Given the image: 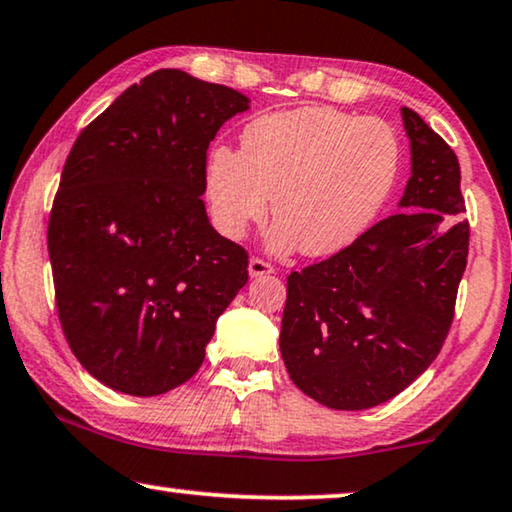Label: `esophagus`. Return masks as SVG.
I'll return each mask as SVG.
<instances>
[{
	"instance_id": "esophagus-1",
	"label": "esophagus",
	"mask_w": 512,
	"mask_h": 512,
	"mask_svg": "<svg viewBox=\"0 0 512 512\" xmlns=\"http://www.w3.org/2000/svg\"><path fill=\"white\" fill-rule=\"evenodd\" d=\"M248 273L250 278H259V276H269V273H273V266L269 262H264V259L259 257H253L248 262Z\"/></svg>"
}]
</instances>
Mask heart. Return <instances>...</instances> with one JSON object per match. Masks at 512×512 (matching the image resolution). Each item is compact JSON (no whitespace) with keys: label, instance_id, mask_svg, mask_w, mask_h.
Returning a JSON list of instances; mask_svg holds the SVG:
<instances>
[{"label":"heart","instance_id":"b5f03b06","mask_svg":"<svg viewBox=\"0 0 512 512\" xmlns=\"http://www.w3.org/2000/svg\"><path fill=\"white\" fill-rule=\"evenodd\" d=\"M401 171V139L376 115L299 106L250 120L241 150L208 153L204 187L215 227L241 239L269 213L276 253L329 257L355 243L383 211Z\"/></svg>","mask_w":512,"mask_h":512}]
</instances>
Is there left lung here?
Here are the masks:
<instances>
[{
  "mask_svg": "<svg viewBox=\"0 0 512 512\" xmlns=\"http://www.w3.org/2000/svg\"><path fill=\"white\" fill-rule=\"evenodd\" d=\"M410 178L399 213L325 262L287 276L280 355L322 406L364 410L397 397L448 336L469 257L455 150L401 109Z\"/></svg>",
  "mask_w": 512,
  "mask_h": 512,
  "instance_id": "8db88e82",
  "label": "left lung"
}]
</instances>
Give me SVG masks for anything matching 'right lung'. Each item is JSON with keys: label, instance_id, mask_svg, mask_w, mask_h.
I'll use <instances>...</instances> for the list:
<instances>
[{"label": "right lung", "instance_id": "obj_1", "mask_svg": "<svg viewBox=\"0 0 512 512\" xmlns=\"http://www.w3.org/2000/svg\"><path fill=\"white\" fill-rule=\"evenodd\" d=\"M250 99L160 69L78 134L48 220L69 348L99 383L157 397L199 371L215 322L248 283V253L215 232L206 150Z\"/></svg>", "mask_w": 512, "mask_h": 512}]
</instances>
